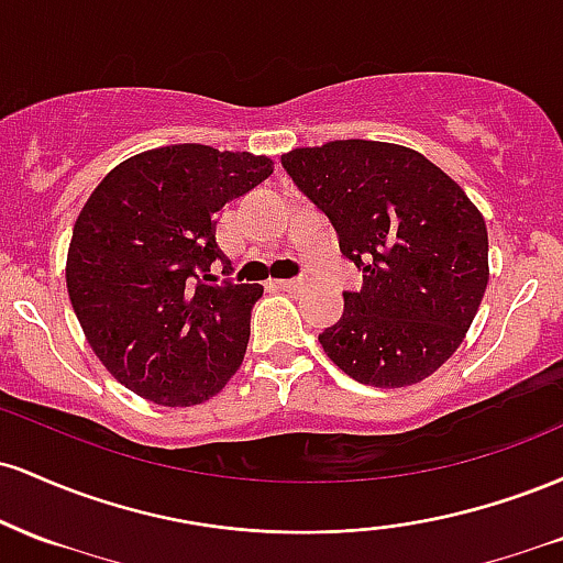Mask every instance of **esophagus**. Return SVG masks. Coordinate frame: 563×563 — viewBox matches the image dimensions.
I'll list each match as a JSON object with an SVG mask.
<instances>
[{"label":"esophagus","mask_w":563,"mask_h":563,"mask_svg":"<svg viewBox=\"0 0 563 563\" xmlns=\"http://www.w3.org/2000/svg\"><path fill=\"white\" fill-rule=\"evenodd\" d=\"M303 286V277H288V280H277V288L283 290H296Z\"/></svg>","instance_id":"34e87169"}]
</instances>
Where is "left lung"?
I'll return each mask as SVG.
<instances>
[{"mask_svg": "<svg viewBox=\"0 0 563 563\" xmlns=\"http://www.w3.org/2000/svg\"><path fill=\"white\" fill-rule=\"evenodd\" d=\"M280 161L363 269V288L344 290V314L320 333L328 357L378 389L429 378L461 346L487 288L479 209L429 158L391 142L335 140Z\"/></svg>", "mask_w": 563, "mask_h": 563, "instance_id": "left-lung-1", "label": "left lung"}]
</instances>
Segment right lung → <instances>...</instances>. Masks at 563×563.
Returning <instances> with one entry per match:
<instances>
[{"label":"right lung","instance_id":"1","mask_svg":"<svg viewBox=\"0 0 563 563\" xmlns=\"http://www.w3.org/2000/svg\"><path fill=\"white\" fill-rule=\"evenodd\" d=\"M269 174L267 156L185 142L126 158L84 203L68 296L92 352L129 391L190 407L235 376L264 288L209 275L230 264L217 217Z\"/></svg>","mask_w":563,"mask_h":563}]
</instances>
